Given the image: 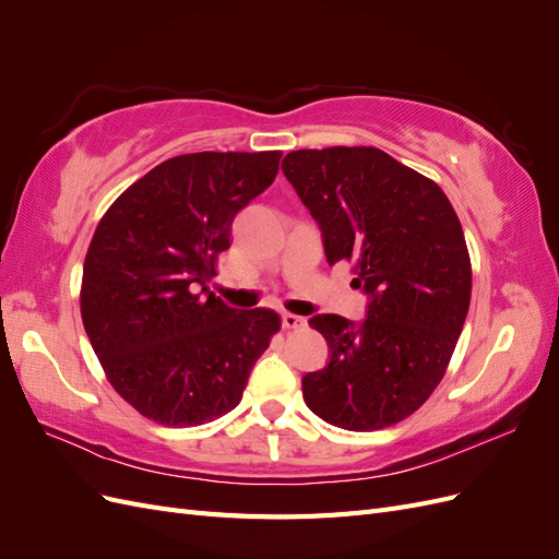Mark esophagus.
<instances>
[{"mask_svg":"<svg viewBox=\"0 0 559 559\" xmlns=\"http://www.w3.org/2000/svg\"><path fill=\"white\" fill-rule=\"evenodd\" d=\"M302 326H306V319H302V317L292 314V312H284V314H282V329L296 331V329H302Z\"/></svg>","mask_w":559,"mask_h":559,"instance_id":"34e87169","label":"esophagus"}]
</instances>
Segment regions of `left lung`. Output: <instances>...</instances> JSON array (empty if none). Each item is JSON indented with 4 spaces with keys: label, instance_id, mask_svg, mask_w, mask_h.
I'll list each match as a JSON object with an SVG mask.
<instances>
[{
    "label": "left lung",
    "instance_id": "8db88e82",
    "mask_svg": "<svg viewBox=\"0 0 559 559\" xmlns=\"http://www.w3.org/2000/svg\"><path fill=\"white\" fill-rule=\"evenodd\" d=\"M282 173L317 222L326 261H354L368 296L359 324L310 319L331 357L302 378V399L333 427H392L431 396L460 341L471 302L460 218L441 186L376 146L292 151Z\"/></svg>",
    "mask_w": 559,
    "mask_h": 559
}]
</instances>
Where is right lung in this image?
Here are the masks:
<instances>
[{"label":"right lung","instance_id":"1","mask_svg":"<svg viewBox=\"0 0 559 559\" xmlns=\"http://www.w3.org/2000/svg\"><path fill=\"white\" fill-rule=\"evenodd\" d=\"M282 151H200L156 165L91 240L81 317L111 386L163 427H195L240 403L280 331L273 310L207 292L233 218L275 181Z\"/></svg>","mask_w":559,"mask_h":559}]
</instances>
